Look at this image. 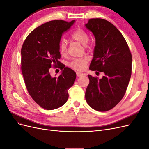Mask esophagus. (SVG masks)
Segmentation results:
<instances>
[{
  "mask_svg": "<svg viewBox=\"0 0 149 149\" xmlns=\"http://www.w3.org/2000/svg\"><path fill=\"white\" fill-rule=\"evenodd\" d=\"M84 75H85V74L82 73H79V72H77V73H76V76H77L78 77H81V76H84Z\"/></svg>",
  "mask_w": 149,
  "mask_h": 149,
  "instance_id": "esophagus-1",
  "label": "esophagus"
}]
</instances>
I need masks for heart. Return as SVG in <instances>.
Instances as JSON below:
<instances>
[{"label": "heart", "instance_id": "obj_1", "mask_svg": "<svg viewBox=\"0 0 149 149\" xmlns=\"http://www.w3.org/2000/svg\"><path fill=\"white\" fill-rule=\"evenodd\" d=\"M71 38L72 40L77 42L83 45L85 47H88L89 45V35L86 31H85L84 29L81 28H77L71 35ZM60 53L61 55H65L67 52V46L66 42L65 41H61L59 45ZM89 58L87 56H85L82 58H78L72 61L70 66L72 68L81 71L85 68L86 65L88 61Z\"/></svg>", "mask_w": 149, "mask_h": 149}]
</instances>
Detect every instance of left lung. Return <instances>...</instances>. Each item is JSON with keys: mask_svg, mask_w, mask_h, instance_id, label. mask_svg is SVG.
I'll list each match as a JSON object with an SVG mask.
<instances>
[{"mask_svg": "<svg viewBox=\"0 0 149 149\" xmlns=\"http://www.w3.org/2000/svg\"><path fill=\"white\" fill-rule=\"evenodd\" d=\"M85 26L96 39L89 70L104 74L101 79L88 75L89 83L85 98L93 109L107 111L118 104L125 93L131 76L132 55L123 35L111 22L91 19Z\"/></svg>", "mask_w": 149, "mask_h": 149, "instance_id": "8db88e82", "label": "left lung"}]
</instances>
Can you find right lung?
<instances>
[{"label": "right lung", "mask_w": 149, "mask_h": 149, "mask_svg": "<svg viewBox=\"0 0 149 149\" xmlns=\"http://www.w3.org/2000/svg\"><path fill=\"white\" fill-rule=\"evenodd\" d=\"M64 20H52L34 29L27 36L21 49V70L26 89L35 102L47 110L64 105L68 89L73 85L76 74L59 61V45L62 34L74 24ZM53 65L62 70L58 78L49 71Z\"/></svg>", "instance_id": "add662e5"}]
</instances>
